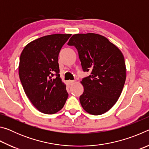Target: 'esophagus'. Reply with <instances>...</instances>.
<instances>
[{
	"instance_id": "esophagus-1",
	"label": "esophagus",
	"mask_w": 149,
	"mask_h": 149,
	"mask_svg": "<svg viewBox=\"0 0 149 149\" xmlns=\"http://www.w3.org/2000/svg\"><path fill=\"white\" fill-rule=\"evenodd\" d=\"M75 82V81H71V80H69L68 81V85H72Z\"/></svg>"
}]
</instances>
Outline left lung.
Masks as SVG:
<instances>
[{
  "label": "left lung",
  "instance_id": "1",
  "mask_svg": "<svg viewBox=\"0 0 149 149\" xmlns=\"http://www.w3.org/2000/svg\"><path fill=\"white\" fill-rule=\"evenodd\" d=\"M68 45L76 48L83 70L91 71L81 81L84 87L81 104L89 114H104L116 104L124 86L123 54L105 37L93 33L75 34Z\"/></svg>",
  "mask_w": 149,
  "mask_h": 149
}]
</instances>
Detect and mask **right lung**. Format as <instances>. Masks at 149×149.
<instances>
[{"label": "right lung", "mask_w": 149, "mask_h": 149, "mask_svg": "<svg viewBox=\"0 0 149 149\" xmlns=\"http://www.w3.org/2000/svg\"><path fill=\"white\" fill-rule=\"evenodd\" d=\"M71 34H53L27 44L20 55L19 76L24 90L39 112L53 114L68 97L60 77L58 54ZM55 76L54 77V75Z\"/></svg>", "instance_id": "add662e5"}]
</instances>
